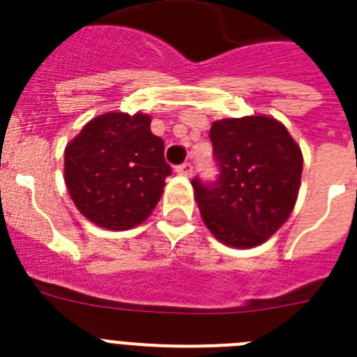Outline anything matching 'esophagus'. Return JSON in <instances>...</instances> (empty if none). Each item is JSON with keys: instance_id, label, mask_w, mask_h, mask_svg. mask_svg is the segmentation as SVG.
I'll return each mask as SVG.
<instances>
[{"instance_id": "34e87169", "label": "esophagus", "mask_w": 357, "mask_h": 357, "mask_svg": "<svg viewBox=\"0 0 357 357\" xmlns=\"http://www.w3.org/2000/svg\"><path fill=\"white\" fill-rule=\"evenodd\" d=\"M176 172H178L179 176H187V178H190V176H192V162H183V165H179V167H176Z\"/></svg>"}]
</instances>
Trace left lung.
<instances>
[{
	"label": "left lung",
	"instance_id": "left-lung-1",
	"mask_svg": "<svg viewBox=\"0 0 357 357\" xmlns=\"http://www.w3.org/2000/svg\"><path fill=\"white\" fill-rule=\"evenodd\" d=\"M218 178L192 179L198 209L220 243L254 248L282 228L302 178V151L287 128L271 116L213 122L209 131Z\"/></svg>",
	"mask_w": 357,
	"mask_h": 357
}]
</instances>
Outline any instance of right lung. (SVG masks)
Listing matches in <instances>:
<instances>
[{"label":"right lung","mask_w":357,"mask_h":357,"mask_svg":"<svg viewBox=\"0 0 357 357\" xmlns=\"http://www.w3.org/2000/svg\"><path fill=\"white\" fill-rule=\"evenodd\" d=\"M150 122L142 113L100 114L66 146V189L81 215L96 226L135 228L161 198L172 168Z\"/></svg>","instance_id":"right-lung-1"}]
</instances>
